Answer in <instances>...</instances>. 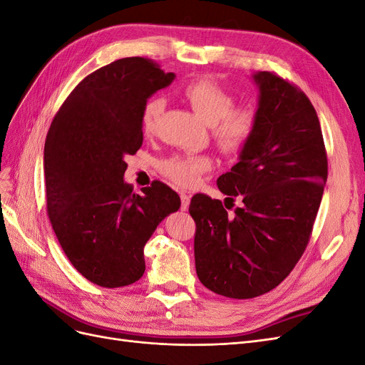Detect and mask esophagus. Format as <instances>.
Here are the masks:
<instances>
[{
	"label": "esophagus",
	"mask_w": 365,
	"mask_h": 365,
	"mask_svg": "<svg viewBox=\"0 0 365 365\" xmlns=\"http://www.w3.org/2000/svg\"><path fill=\"white\" fill-rule=\"evenodd\" d=\"M180 196H181V210H182V212H185V210L189 208V204H190V195L185 193V192H181Z\"/></svg>",
	"instance_id": "obj_1"
}]
</instances>
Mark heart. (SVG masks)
<instances>
[{
	"mask_svg": "<svg viewBox=\"0 0 365 365\" xmlns=\"http://www.w3.org/2000/svg\"><path fill=\"white\" fill-rule=\"evenodd\" d=\"M182 96L195 113L205 123L212 125L213 135L227 150H237L251 138L257 125V111L254 106H233L235 98L217 82L197 79L182 90ZM164 101L160 97L149 98L141 111V128L150 135L157 130ZM212 165L207 155H176L163 163V172L181 187L193 185L200 176Z\"/></svg>",
	"mask_w": 365,
	"mask_h": 365,
	"instance_id": "obj_1",
	"label": "heart"
}]
</instances>
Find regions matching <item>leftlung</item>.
Segmentation results:
<instances>
[{"label":"left lung","instance_id":"obj_1","mask_svg":"<svg viewBox=\"0 0 365 365\" xmlns=\"http://www.w3.org/2000/svg\"><path fill=\"white\" fill-rule=\"evenodd\" d=\"M252 79L260 93L256 129L239 163L217 178L227 201L244 204L230 215L219 200L197 193L189 207L197 277L237 300L288 277L311 239L327 180L323 132L307 96L269 71Z\"/></svg>","mask_w":365,"mask_h":365}]
</instances>
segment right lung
Here are the masks:
<instances>
[{
    "mask_svg": "<svg viewBox=\"0 0 365 365\" xmlns=\"http://www.w3.org/2000/svg\"><path fill=\"white\" fill-rule=\"evenodd\" d=\"M175 79L146 58L88 74L54 117L43 148L47 213L65 256L85 279L121 288L145 274V245L181 200L153 181L137 195L123 175L143 145L141 111Z\"/></svg>",
    "mask_w": 365,
    "mask_h": 365,
    "instance_id": "1",
    "label": "right lung"
}]
</instances>
